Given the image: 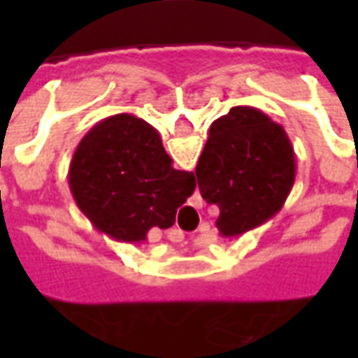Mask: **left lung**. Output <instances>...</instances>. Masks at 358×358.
<instances>
[{"instance_id":"obj_1","label":"left lung","mask_w":358,"mask_h":358,"mask_svg":"<svg viewBox=\"0 0 358 358\" xmlns=\"http://www.w3.org/2000/svg\"><path fill=\"white\" fill-rule=\"evenodd\" d=\"M195 176L203 199L220 210V236H240L274 217L287 199L295 182L292 141L263 110L232 107L210 124Z\"/></svg>"}]
</instances>
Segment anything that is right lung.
<instances>
[{
	"instance_id": "add662e5",
	"label": "right lung",
	"mask_w": 358,
	"mask_h": 358,
	"mask_svg": "<svg viewBox=\"0 0 358 358\" xmlns=\"http://www.w3.org/2000/svg\"><path fill=\"white\" fill-rule=\"evenodd\" d=\"M69 187L78 209L110 238L148 240L151 228H171L195 189L194 172L176 171L153 126L120 113L90 130L74 151Z\"/></svg>"
}]
</instances>
